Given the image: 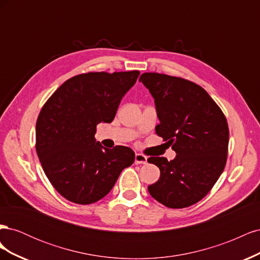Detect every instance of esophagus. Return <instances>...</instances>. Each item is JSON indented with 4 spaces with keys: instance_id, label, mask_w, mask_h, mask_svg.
Here are the masks:
<instances>
[{
    "instance_id": "obj_1",
    "label": "esophagus",
    "mask_w": 260,
    "mask_h": 260,
    "mask_svg": "<svg viewBox=\"0 0 260 260\" xmlns=\"http://www.w3.org/2000/svg\"><path fill=\"white\" fill-rule=\"evenodd\" d=\"M135 162L137 165H139V164H146L147 162V157L145 155H143V154L137 153L136 157H135Z\"/></svg>"
}]
</instances>
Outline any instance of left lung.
<instances>
[{
	"label": "left lung",
	"instance_id": "1",
	"mask_svg": "<svg viewBox=\"0 0 260 260\" xmlns=\"http://www.w3.org/2000/svg\"><path fill=\"white\" fill-rule=\"evenodd\" d=\"M155 100L156 133L177 153L174 160L149 157L160 178L149 185L153 198L169 208H184L205 198L222 174L229 127L221 109L202 86L180 77L141 75Z\"/></svg>",
	"mask_w": 260,
	"mask_h": 260
}]
</instances>
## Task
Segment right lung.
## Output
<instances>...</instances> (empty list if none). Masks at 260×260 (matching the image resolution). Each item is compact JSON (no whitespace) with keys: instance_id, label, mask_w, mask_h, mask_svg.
<instances>
[{"instance_id":"right-lung-1","label":"right lung","mask_w":260,"mask_h":260,"mask_svg":"<svg viewBox=\"0 0 260 260\" xmlns=\"http://www.w3.org/2000/svg\"><path fill=\"white\" fill-rule=\"evenodd\" d=\"M139 70L86 73L70 78L45 102L36 125V149L44 174L62 198L89 205L109 193L135 161L127 146L95 142L96 125L112 122Z\"/></svg>"}]
</instances>
